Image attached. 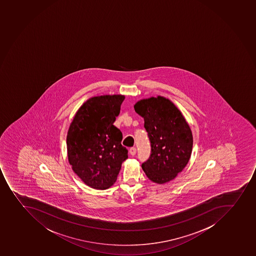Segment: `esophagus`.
Here are the masks:
<instances>
[{
	"instance_id": "obj_1",
	"label": "esophagus",
	"mask_w": 256,
	"mask_h": 256,
	"mask_svg": "<svg viewBox=\"0 0 256 256\" xmlns=\"http://www.w3.org/2000/svg\"><path fill=\"white\" fill-rule=\"evenodd\" d=\"M129 153H130V155L132 156H134L136 155V148H130V150H129Z\"/></svg>"
}]
</instances>
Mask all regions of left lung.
Instances as JSON below:
<instances>
[{"label": "left lung", "instance_id": "1", "mask_svg": "<svg viewBox=\"0 0 256 256\" xmlns=\"http://www.w3.org/2000/svg\"><path fill=\"white\" fill-rule=\"evenodd\" d=\"M144 118L150 139V158L142 164L143 172L154 183H167L188 164L192 149V131L174 104L163 96L142 98L134 104Z\"/></svg>", "mask_w": 256, "mask_h": 256}]
</instances>
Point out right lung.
Here are the masks:
<instances>
[{"label": "right lung", "mask_w": 256, "mask_h": 256, "mask_svg": "<svg viewBox=\"0 0 256 256\" xmlns=\"http://www.w3.org/2000/svg\"><path fill=\"white\" fill-rule=\"evenodd\" d=\"M124 98L122 94L90 98L78 108L68 129V162L78 177L94 190L113 186L128 159L122 132L114 125Z\"/></svg>", "instance_id": "obj_1"}]
</instances>
